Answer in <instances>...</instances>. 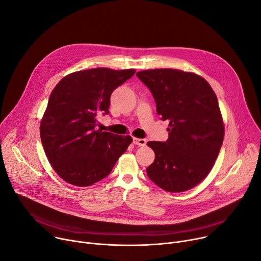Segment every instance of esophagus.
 I'll return each instance as SVG.
<instances>
[{
  "instance_id": "esophagus-1",
  "label": "esophagus",
  "mask_w": 261,
  "mask_h": 261,
  "mask_svg": "<svg viewBox=\"0 0 261 261\" xmlns=\"http://www.w3.org/2000/svg\"><path fill=\"white\" fill-rule=\"evenodd\" d=\"M134 144L138 145V146H145L146 145V140L145 139H138V138H134L133 139Z\"/></svg>"
}]
</instances>
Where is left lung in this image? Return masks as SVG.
<instances>
[{
    "label": "left lung",
    "instance_id": "left-lung-1",
    "mask_svg": "<svg viewBox=\"0 0 261 261\" xmlns=\"http://www.w3.org/2000/svg\"><path fill=\"white\" fill-rule=\"evenodd\" d=\"M137 77L170 126L165 142L147 143L155 154L147 175L165 191L189 190L208 175L223 145L225 127L217 97L203 77L190 72L155 69L138 72Z\"/></svg>",
    "mask_w": 261,
    "mask_h": 261
}]
</instances>
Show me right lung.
<instances>
[{
	"instance_id": "1",
	"label": "right lung",
	"mask_w": 261,
	"mask_h": 261,
	"mask_svg": "<svg viewBox=\"0 0 261 261\" xmlns=\"http://www.w3.org/2000/svg\"><path fill=\"white\" fill-rule=\"evenodd\" d=\"M135 70L96 68L64 77L52 91L41 122L44 150L66 182L90 186L108 176L133 139L96 130L97 117L110 114L111 95Z\"/></svg>"
}]
</instances>
